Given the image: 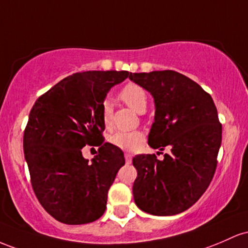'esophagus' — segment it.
I'll use <instances>...</instances> for the list:
<instances>
[{"instance_id": "1", "label": "esophagus", "mask_w": 248, "mask_h": 248, "mask_svg": "<svg viewBox=\"0 0 248 248\" xmlns=\"http://www.w3.org/2000/svg\"><path fill=\"white\" fill-rule=\"evenodd\" d=\"M124 157H125V161H126L127 164H130L132 161V155L129 154V152H126V154L124 155Z\"/></svg>"}]
</instances>
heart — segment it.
I'll return each instance as SVG.
<instances>
[{
  "mask_svg": "<svg viewBox=\"0 0 248 248\" xmlns=\"http://www.w3.org/2000/svg\"><path fill=\"white\" fill-rule=\"evenodd\" d=\"M119 98L132 110L138 113H144L146 111L147 93L145 89L136 83H127L119 91ZM102 118L105 129L110 130L112 126V107L108 101H105L102 105ZM145 135L141 131H118L112 133L109 137V141L113 146L125 151H135L143 144Z\"/></svg>",
  "mask_w": 248,
  "mask_h": 248,
  "instance_id": "1",
  "label": "heart"
}]
</instances>
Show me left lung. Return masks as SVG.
I'll return each instance as SVG.
<instances>
[{"mask_svg": "<svg viewBox=\"0 0 248 248\" xmlns=\"http://www.w3.org/2000/svg\"><path fill=\"white\" fill-rule=\"evenodd\" d=\"M129 78L155 98L149 145L171 149L163 160L155 155L133 158L136 205L154 216L184 212L204 194L216 172L222 131L218 111L210 93L177 71L130 74Z\"/></svg>", "mask_w": 248, "mask_h": 248, "instance_id": "1", "label": "left lung"}]
</instances>
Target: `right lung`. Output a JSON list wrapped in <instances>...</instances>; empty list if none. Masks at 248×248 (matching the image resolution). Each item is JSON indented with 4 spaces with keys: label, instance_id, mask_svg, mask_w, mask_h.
Wrapping results in <instances>:
<instances>
[{
    "label": "right lung",
    "instance_id": "obj_1",
    "mask_svg": "<svg viewBox=\"0 0 248 248\" xmlns=\"http://www.w3.org/2000/svg\"><path fill=\"white\" fill-rule=\"evenodd\" d=\"M127 71H82L63 78L37 98L23 135L32 190L50 216L68 225L93 222L107 208L108 192L125 164L124 154L105 143L102 105ZM85 145L98 146L89 163Z\"/></svg>",
    "mask_w": 248,
    "mask_h": 248
}]
</instances>
